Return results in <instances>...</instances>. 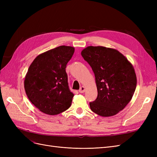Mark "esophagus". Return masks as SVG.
<instances>
[{"label": "esophagus", "instance_id": "obj_1", "mask_svg": "<svg viewBox=\"0 0 157 157\" xmlns=\"http://www.w3.org/2000/svg\"><path fill=\"white\" fill-rule=\"evenodd\" d=\"M78 91L80 93H84L85 91H86V88H85L84 86H81L80 88Z\"/></svg>", "mask_w": 157, "mask_h": 157}]
</instances>
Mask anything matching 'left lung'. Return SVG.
Wrapping results in <instances>:
<instances>
[{"label":"left lung","mask_w":157,"mask_h":157,"mask_svg":"<svg viewBox=\"0 0 157 157\" xmlns=\"http://www.w3.org/2000/svg\"><path fill=\"white\" fill-rule=\"evenodd\" d=\"M81 55L94 71L98 90V98L90 103V109L101 117L117 115L131 101L136 90L132 64L117 50L104 46H88Z\"/></svg>","instance_id":"8db88e82"}]
</instances>
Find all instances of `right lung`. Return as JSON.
<instances>
[{
	"mask_svg": "<svg viewBox=\"0 0 157 157\" xmlns=\"http://www.w3.org/2000/svg\"><path fill=\"white\" fill-rule=\"evenodd\" d=\"M74 52V47L60 46L37 56L30 65L24 88L30 101L41 112L58 115L72 103L74 94L65 68Z\"/></svg>",
	"mask_w": 157,
	"mask_h": 157,
	"instance_id": "add662e5",
	"label": "right lung"
}]
</instances>
